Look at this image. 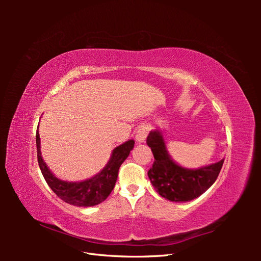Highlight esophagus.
<instances>
[{"label": "esophagus", "instance_id": "34e87169", "mask_svg": "<svg viewBox=\"0 0 261 261\" xmlns=\"http://www.w3.org/2000/svg\"><path fill=\"white\" fill-rule=\"evenodd\" d=\"M148 132H149V129L147 126H140V127L137 129L136 136H135L137 143H144L147 135H148Z\"/></svg>", "mask_w": 261, "mask_h": 261}]
</instances>
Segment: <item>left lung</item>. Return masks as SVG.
<instances>
[{
  "label": "left lung",
  "instance_id": "left-lung-1",
  "mask_svg": "<svg viewBox=\"0 0 261 261\" xmlns=\"http://www.w3.org/2000/svg\"><path fill=\"white\" fill-rule=\"evenodd\" d=\"M147 145L154 156L148 176L156 193L165 199L175 202L193 200L202 195L215 183L224 159L199 169H186L171 159L162 133L154 129L149 133Z\"/></svg>",
  "mask_w": 261,
  "mask_h": 261
}]
</instances>
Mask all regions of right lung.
Returning <instances> with one entry per match:
<instances>
[{"label": "right lung", "instance_id": "add662e5", "mask_svg": "<svg viewBox=\"0 0 261 261\" xmlns=\"http://www.w3.org/2000/svg\"><path fill=\"white\" fill-rule=\"evenodd\" d=\"M36 144L39 168H40L45 181L52 191L62 200L73 204V206L92 207L105 201L113 191L117 179L118 169L126 160V158L129 155L130 150L135 145V141L130 139L116 147L112 151L111 158H110L103 170L93 177L83 181L62 180L49 170L41 155L40 136H39L38 129L36 134Z\"/></svg>", "mask_w": 261, "mask_h": 261}]
</instances>
